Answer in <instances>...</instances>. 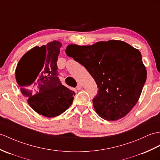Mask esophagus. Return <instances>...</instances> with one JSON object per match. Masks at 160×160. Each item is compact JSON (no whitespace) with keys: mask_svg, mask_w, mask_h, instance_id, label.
<instances>
[{"mask_svg":"<svg viewBox=\"0 0 160 160\" xmlns=\"http://www.w3.org/2000/svg\"><path fill=\"white\" fill-rule=\"evenodd\" d=\"M82 87V85L80 83H79V84H78V85H77L76 89H77V90H80Z\"/></svg>","mask_w":160,"mask_h":160,"instance_id":"1","label":"esophagus"}]
</instances>
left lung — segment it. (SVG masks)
<instances>
[{
  "label": "left lung",
  "instance_id": "obj_1",
  "mask_svg": "<svg viewBox=\"0 0 160 160\" xmlns=\"http://www.w3.org/2000/svg\"><path fill=\"white\" fill-rule=\"evenodd\" d=\"M65 52L93 78L98 92L92 99L96 113L107 121L125 117L138 102L147 79L140 52L119 40L91 46L70 44Z\"/></svg>",
  "mask_w": 160,
  "mask_h": 160
}]
</instances>
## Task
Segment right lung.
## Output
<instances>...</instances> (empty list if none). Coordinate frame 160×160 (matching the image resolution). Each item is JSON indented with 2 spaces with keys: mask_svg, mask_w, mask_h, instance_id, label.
<instances>
[{
  "mask_svg": "<svg viewBox=\"0 0 160 160\" xmlns=\"http://www.w3.org/2000/svg\"><path fill=\"white\" fill-rule=\"evenodd\" d=\"M62 43L53 41L35 46L23 55L16 69L22 94L36 112L46 117L61 114L72 105L74 91L58 78L57 62Z\"/></svg>",
  "mask_w": 160,
  "mask_h": 160,
  "instance_id": "right-lung-1",
  "label": "right lung"
}]
</instances>
